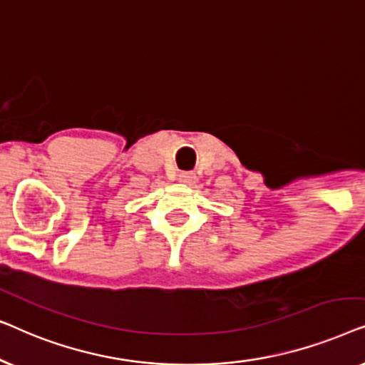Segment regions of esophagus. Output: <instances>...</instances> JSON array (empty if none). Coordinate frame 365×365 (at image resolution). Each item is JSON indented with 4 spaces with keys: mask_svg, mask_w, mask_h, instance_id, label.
Instances as JSON below:
<instances>
[{
    "mask_svg": "<svg viewBox=\"0 0 365 365\" xmlns=\"http://www.w3.org/2000/svg\"><path fill=\"white\" fill-rule=\"evenodd\" d=\"M179 181L184 182V184H192L196 181V174L194 173H181L179 174Z\"/></svg>",
    "mask_w": 365,
    "mask_h": 365,
    "instance_id": "34e87169",
    "label": "esophagus"
}]
</instances>
